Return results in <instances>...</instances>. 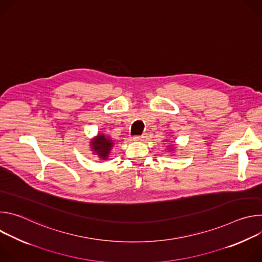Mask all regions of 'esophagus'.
Masks as SVG:
<instances>
[{
  "label": "esophagus",
  "mask_w": 262,
  "mask_h": 262,
  "mask_svg": "<svg viewBox=\"0 0 262 262\" xmlns=\"http://www.w3.org/2000/svg\"><path fill=\"white\" fill-rule=\"evenodd\" d=\"M146 139V135H142V136H137V137H134V141H144Z\"/></svg>",
  "instance_id": "obj_1"
}]
</instances>
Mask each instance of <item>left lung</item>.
<instances>
[{"instance_id":"8db88e82","label":"left lung","mask_w":262,"mask_h":262,"mask_svg":"<svg viewBox=\"0 0 262 262\" xmlns=\"http://www.w3.org/2000/svg\"><path fill=\"white\" fill-rule=\"evenodd\" d=\"M172 143H173V142H172ZM167 148L169 149L170 151H173V149H175V144L173 143L172 145H168V146H167Z\"/></svg>"}]
</instances>
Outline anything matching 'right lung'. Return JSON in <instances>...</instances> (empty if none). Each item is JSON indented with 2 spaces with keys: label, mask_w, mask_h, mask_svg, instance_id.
Wrapping results in <instances>:
<instances>
[{
  "label": "right lung",
  "mask_w": 262,
  "mask_h": 262,
  "mask_svg": "<svg viewBox=\"0 0 262 262\" xmlns=\"http://www.w3.org/2000/svg\"><path fill=\"white\" fill-rule=\"evenodd\" d=\"M90 148L94 156L101 161H106L114 147V141L105 134H97L90 141Z\"/></svg>",
  "instance_id": "obj_1"
}]
</instances>
